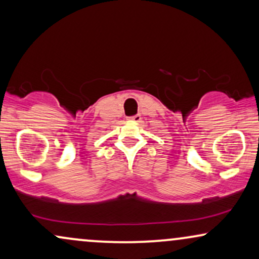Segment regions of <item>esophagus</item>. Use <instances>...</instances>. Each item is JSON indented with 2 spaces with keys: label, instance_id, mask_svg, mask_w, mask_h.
<instances>
[{
  "label": "esophagus",
  "instance_id": "34e87169",
  "mask_svg": "<svg viewBox=\"0 0 259 259\" xmlns=\"http://www.w3.org/2000/svg\"><path fill=\"white\" fill-rule=\"evenodd\" d=\"M127 120H129V122H140L141 116L140 114H135V116L133 117H127Z\"/></svg>",
  "mask_w": 259,
  "mask_h": 259
}]
</instances>
